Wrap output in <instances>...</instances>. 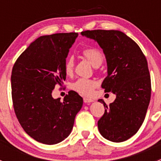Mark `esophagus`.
I'll return each instance as SVG.
<instances>
[{
    "mask_svg": "<svg viewBox=\"0 0 161 161\" xmlns=\"http://www.w3.org/2000/svg\"><path fill=\"white\" fill-rule=\"evenodd\" d=\"M83 101L85 102L86 103H91V102L93 101V100H92V99H90V98H86V97H84Z\"/></svg>",
    "mask_w": 161,
    "mask_h": 161,
    "instance_id": "obj_1",
    "label": "esophagus"
}]
</instances>
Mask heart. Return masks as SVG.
Segmentation results:
<instances>
[{
    "instance_id": "obj_1",
    "label": "heart",
    "mask_w": 161,
    "mask_h": 161,
    "mask_svg": "<svg viewBox=\"0 0 161 161\" xmlns=\"http://www.w3.org/2000/svg\"><path fill=\"white\" fill-rule=\"evenodd\" d=\"M82 56L88 60L94 66V67H99L102 64L103 61V56L101 52L99 50L93 47H86L82 49L81 52ZM75 61L74 58L71 56H69L65 58L63 64V69L64 72L68 75L72 74L74 70ZM97 82L93 79H77L71 83V89L75 91L78 93L81 94L86 97H90L93 93L94 90L97 87Z\"/></svg>"
}]
</instances>
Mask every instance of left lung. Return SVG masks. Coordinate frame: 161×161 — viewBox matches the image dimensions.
<instances>
[{"label":"left lung","instance_id":"obj_1","mask_svg":"<svg viewBox=\"0 0 161 161\" xmlns=\"http://www.w3.org/2000/svg\"><path fill=\"white\" fill-rule=\"evenodd\" d=\"M93 39L103 49L108 76L101 87L116 94L113 103L107 105L98 121L102 136L115 142L125 141L141 127L150 100L151 80L147 58L137 43L118 30H86L81 32Z\"/></svg>","mask_w":161,"mask_h":161}]
</instances>
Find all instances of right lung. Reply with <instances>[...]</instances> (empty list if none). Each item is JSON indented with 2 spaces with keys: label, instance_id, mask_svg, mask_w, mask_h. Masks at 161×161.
Returning <instances> with one entry per match:
<instances>
[{
  "label": "right lung",
  "instance_id": "right-lung-1",
  "mask_svg": "<svg viewBox=\"0 0 161 161\" xmlns=\"http://www.w3.org/2000/svg\"><path fill=\"white\" fill-rule=\"evenodd\" d=\"M77 32L43 36L18 58L11 71L14 111L24 131L47 145L64 140L71 133L83 100L69 91L63 102L53 99L55 86H61L66 74L63 64Z\"/></svg>",
  "mask_w": 161,
  "mask_h": 161
}]
</instances>
